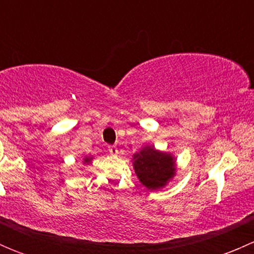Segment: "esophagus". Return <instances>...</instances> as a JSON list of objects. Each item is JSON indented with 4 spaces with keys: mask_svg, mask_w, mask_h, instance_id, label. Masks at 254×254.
Returning <instances> with one entry per match:
<instances>
[{
    "mask_svg": "<svg viewBox=\"0 0 254 254\" xmlns=\"http://www.w3.org/2000/svg\"><path fill=\"white\" fill-rule=\"evenodd\" d=\"M108 151H109V153H111V155H117L118 147L115 145H111V146H108Z\"/></svg>",
    "mask_w": 254,
    "mask_h": 254,
    "instance_id": "1",
    "label": "esophagus"
}]
</instances>
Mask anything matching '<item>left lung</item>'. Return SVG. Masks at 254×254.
<instances>
[{
  "label": "left lung",
  "mask_w": 254,
  "mask_h": 254,
  "mask_svg": "<svg viewBox=\"0 0 254 254\" xmlns=\"http://www.w3.org/2000/svg\"><path fill=\"white\" fill-rule=\"evenodd\" d=\"M134 170L146 188L158 189L175 176V162L171 155L147 146L134 156Z\"/></svg>",
  "instance_id": "left-lung-1"
}]
</instances>
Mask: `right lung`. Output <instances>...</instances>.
<instances>
[{"mask_svg": "<svg viewBox=\"0 0 254 254\" xmlns=\"http://www.w3.org/2000/svg\"><path fill=\"white\" fill-rule=\"evenodd\" d=\"M88 161H89V158H88V157L84 158V162H88Z\"/></svg>", "mask_w": 254, "mask_h": 254, "instance_id": "obj_1", "label": "right lung"}]
</instances>
